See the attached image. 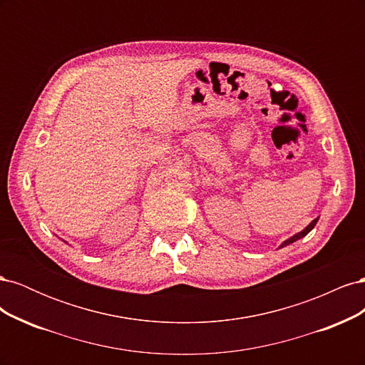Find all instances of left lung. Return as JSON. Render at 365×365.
<instances>
[{"instance_id":"obj_1","label":"left lung","mask_w":365,"mask_h":365,"mask_svg":"<svg viewBox=\"0 0 365 365\" xmlns=\"http://www.w3.org/2000/svg\"><path fill=\"white\" fill-rule=\"evenodd\" d=\"M317 222H318V217H315L314 220H312V222L311 224H309L303 231H300V233H297V235H294L292 237H289L288 240H284L283 242V244L280 245V248H283V247H286V245H289V244H292V242H295V240H298V239H302V237H304L307 233H309V231H311L315 225H317Z\"/></svg>"}]
</instances>
